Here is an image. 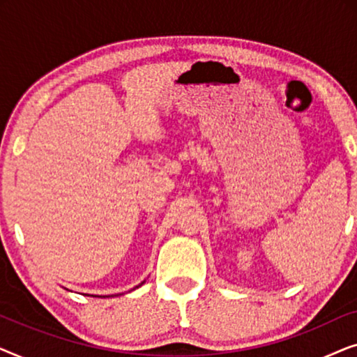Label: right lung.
I'll use <instances>...</instances> for the list:
<instances>
[{
  "label": "right lung",
  "instance_id": "add662e5",
  "mask_svg": "<svg viewBox=\"0 0 357 357\" xmlns=\"http://www.w3.org/2000/svg\"><path fill=\"white\" fill-rule=\"evenodd\" d=\"M141 284H143V282H141ZM141 284H139V286H141Z\"/></svg>",
  "mask_w": 357,
  "mask_h": 357
}]
</instances>
